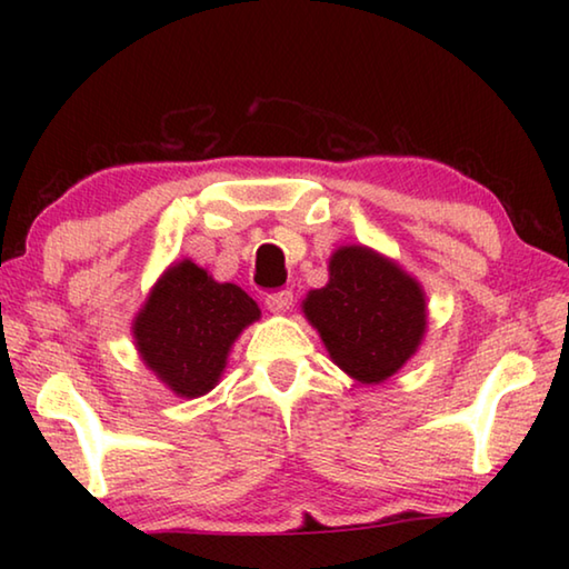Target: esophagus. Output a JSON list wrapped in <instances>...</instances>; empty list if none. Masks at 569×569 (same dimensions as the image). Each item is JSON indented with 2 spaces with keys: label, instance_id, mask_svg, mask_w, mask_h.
<instances>
[{
  "label": "esophagus",
  "instance_id": "esophagus-1",
  "mask_svg": "<svg viewBox=\"0 0 569 569\" xmlns=\"http://www.w3.org/2000/svg\"><path fill=\"white\" fill-rule=\"evenodd\" d=\"M266 306H268V311H273V313H286L288 308L293 306V293L291 291H281V293L268 296L266 298Z\"/></svg>",
  "mask_w": 569,
  "mask_h": 569
}]
</instances>
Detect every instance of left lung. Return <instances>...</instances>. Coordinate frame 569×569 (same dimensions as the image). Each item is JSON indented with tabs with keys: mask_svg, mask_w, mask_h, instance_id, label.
Instances as JSON below:
<instances>
[{
	"mask_svg": "<svg viewBox=\"0 0 569 569\" xmlns=\"http://www.w3.org/2000/svg\"><path fill=\"white\" fill-rule=\"evenodd\" d=\"M303 313L331 361L361 383L393 377L427 331V298L409 273L366 246H343L329 283L306 296Z\"/></svg>",
	"mask_w": 569,
	"mask_h": 569,
	"instance_id": "8db88e82",
	"label": "left lung"
}]
</instances>
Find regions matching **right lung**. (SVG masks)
Returning a JSON list of instances; mask_svg holds the SVG:
<instances>
[{"label":"right lung","mask_w":569,"mask_h":569,"mask_svg":"<svg viewBox=\"0 0 569 569\" xmlns=\"http://www.w3.org/2000/svg\"><path fill=\"white\" fill-rule=\"evenodd\" d=\"M261 319L243 288L218 283L192 261L170 266L134 316V346L148 369L178 397L216 387L240 331Z\"/></svg>","instance_id":"right-lung-1"}]
</instances>
